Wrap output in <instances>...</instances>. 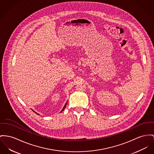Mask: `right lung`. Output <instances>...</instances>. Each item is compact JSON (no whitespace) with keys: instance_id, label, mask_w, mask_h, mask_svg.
Here are the masks:
<instances>
[{"instance_id":"1","label":"right lung","mask_w":154,"mask_h":154,"mask_svg":"<svg viewBox=\"0 0 154 154\" xmlns=\"http://www.w3.org/2000/svg\"><path fill=\"white\" fill-rule=\"evenodd\" d=\"M66 104H67V102L66 103H65V105H64V106H63V109H62V110L61 111V112H62V111H63V110H64V109H65V107H66ZM32 111H33V112H34V113H36V114H37V113H36V112H34V110H32Z\"/></svg>"}]
</instances>
